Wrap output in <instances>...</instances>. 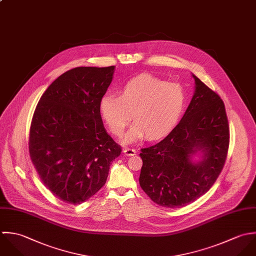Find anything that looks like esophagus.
<instances>
[{
  "label": "esophagus",
  "mask_w": 256,
  "mask_h": 256,
  "mask_svg": "<svg viewBox=\"0 0 256 256\" xmlns=\"http://www.w3.org/2000/svg\"><path fill=\"white\" fill-rule=\"evenodd\" d=\"M122 152L126 156H134L136 154V150H134V148H124L122 150Z\"/></svg>",
  "instance_id": "obj_1"
}]
</instances>
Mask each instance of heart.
I'll return each instance as SVG.
<instances>
[{
    "label": "heart",
    "mask_w": 256,
    "mask_h": 256,
    "mask_svg": "<svg viewBox=\"0 0 256 256\" xmlns=\"http://www.w3.org/2000/svg\"><path fill=\"white\" fill-rule=\"evenodd\" d=\"M185 102L186 94L179 84L140 74L124 85L120 96L104 95L99 110L116 136L122 134L134 114L136 122L122 138L124 144H130L146 136L157 140L167 134L179 120Z\"/></svg>",
    "instance_id": "1"
}]
</instances>
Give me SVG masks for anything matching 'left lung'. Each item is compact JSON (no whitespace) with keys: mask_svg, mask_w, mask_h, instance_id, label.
<instances>
[{"mask_svg":"<svg viewBox=\"0 0 256 256\" xmlns=\"http://www.w3.org/2000/svg\"><path fill=\"white\" fill-rule=\"evenodd\" d=\"M184 116L160 142L142 148L140 184L159 206L181 208L206 193L226 158L230 130L224 102L194 74Z\"/></svg>","mask_w":256,"mask_h":256,"instance_id":"obj_1","label":"left lung"}]
</instances>
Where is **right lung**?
Instances as JSON below:
<instances>
[{
    "label": "right lung",
    "mask_w": 256,
    "mask_h": 256,
    "mask_svg": "<svg viewBox=\"0 0 256 256\" xmlns=\"http://www.w3.org/2000/svg\"><path fill=\"white\" fill-rule=\"evenodd\" d=\"M114 68L77 67L63 73L34 110L30 159L46 187L65 203L81 204L95 195L122 152L104 130L99 110Z\"/></svg>",
    "instance_id": "1"
}]
</instances>
